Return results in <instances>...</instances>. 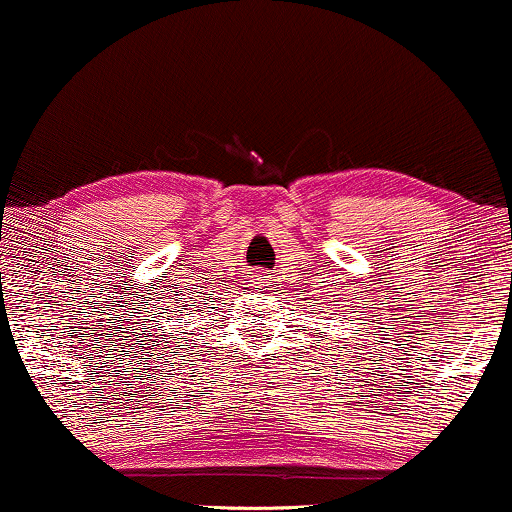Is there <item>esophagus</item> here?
I'll return each mask as SVG.
<instances>
[{"label":"esophagus","instance_id":"34e87169","mask_svg":"<svg viewBox=\"0 0 512 512\" xmlns=\"http://www.w3.org/2000/svg\"><path fill=\"white\" fill-rule=\"evenodd\" d=\"M270 277H272L270 272H265V270H256L254 275H251V282L256 284V291H265V289H268L270 282H272Z\"/></svg>","mask_w":512,"mask_h":512}]
</instances>
